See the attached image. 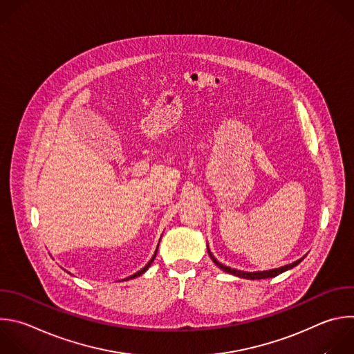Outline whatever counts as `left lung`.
<instances>
[{
  "label": "left lung",
  "instance_id": "obj_1",
  "mask_svg": "<svg viewBox=\"0 0 354 354\" xmlns=\"http://www.w3.org/2000/svg\"><path fill=\"white\" fill-rule=\"evenodd\" d=\"M207 252H208L211 260L214 261V264H215L219 270H222L223 272L232 274V275H234V277L245 278V279H266V278H274V277H277V275H279V274H282V272H285V271H288V270H292L293 267H296L297 264H300V263L304 260V257H306V256H304V257H301V259L293 261L292 264H288V266H283V267H279V268L266 270V271H253V272H250V271H241V270H236V268H230V267H227V266L219 263V261L212 256V253L209 252L208 245H207Z\"/></svg>",
  "mask_w": 354,
  "mask_h": 354
}]
</instances>
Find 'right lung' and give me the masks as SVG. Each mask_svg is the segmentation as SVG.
Returning <instances> with one entry per match:
<instances>
[{
  "instance_id": "right-lung-1",
  "label": "right lung",
  "mask_w": 354,
  "mask_h": 354,
  "mask_svg": "<svg viewBox=\"0 0 354 354\" xmlns=\"http://www.w3.org/2000/svg\"><path fill=\"white\" fill-rule=\"evenodd\" d=\"M160 241H161V239H160ZM158 245H160V243H158ZM157 250H158V246H157ZM157 250H156V253H154V256H153V257H151V260H150V261H149V263H147V264H146V266H145V267H143V268H142V270H140V271H138V272H135V274H133V275H131V277H128V278H125V279H124V281H128V279H133V278H138V277H140V275H142V274H145V272H146V271H147V270H149V268H150V266H151V263H153V261H154V259H156V254H157Z\"/></svg>"
}]
</instances>
